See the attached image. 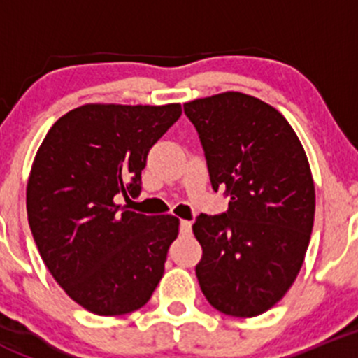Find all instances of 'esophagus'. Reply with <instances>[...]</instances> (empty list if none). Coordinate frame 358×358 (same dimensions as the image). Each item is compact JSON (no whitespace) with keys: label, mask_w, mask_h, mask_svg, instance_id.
I'll return each mask as SVG.
<instances>
[{"label":"esophagus","mask_w":358,"mask_h":358,"mask_svg":"<svg viewBox=\"0 0 358 358\" xmlns=\"http://www.w3.org/2000/svg\"><path fill=\"white\" fill-rule=\"evenodd\" d=\"M190 230H192V222H189V220H182V222H180V232L190 234Z\"/></svg>","instance_id":"esophagus-1"}]
</instances>
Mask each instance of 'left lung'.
Returning a JSON list of instances; mask_svg holds the SVG:
<instances>
[{
  "mask_svg": "<svg viewBox=\"0 0 358 358\" xmlns=\"http://www.w3.org/2000/svg\"><path fill=\"white\" fill-rule=\"evenodd\" d=\"M196 126L213 189L230 197L223 215H199L196 275L206 299L232 317H256L284 298L305 262L315 185L287 119L239 92L183 103Z\"/></svg>",
  "mask_w": 358,
  "mask_h": 358,
  "instance_id": "1",
  "label": "left lung"
}]
</instances>
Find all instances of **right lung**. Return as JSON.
Wrapping results in <instances>:
<instances>
[{
    "mask_svg": "<svg viewBox=\"0 0 358 358\" xmlns=\"http://www.w3.org/2000/svg\"><path fill=\"white\" fill-rule=\"evenodd\" d=\"M180 115V103H85L36 152L25 190L32 237L59 286L95 315L142 308L164 273L180 220L121 211L115 196H138L150 147Z\"/></svg>",
    "mask_w": 358,
    "mask_h": 358,
    "instance_id": "1",
    "label": "right lung"
}]
</instances>
